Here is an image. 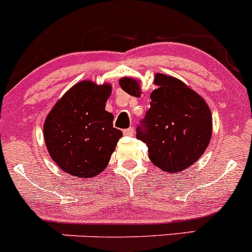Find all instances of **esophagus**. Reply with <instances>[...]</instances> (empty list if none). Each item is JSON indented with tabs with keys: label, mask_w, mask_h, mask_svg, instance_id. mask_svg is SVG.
<instances>
[{
	"label": "esophagus",
	"mask_w": 252,
	"mask_h": 252,
	"mask_svg": "<svg viewBox=\"0 0 252 252\" xmlns=\"http://www.w3.org/2000/svg\"><path fill=\"white\" fill-rule=\"evenodd\" d=\"M134 133H135L134 128H128V129H126V130L123 131L124 135H126V136H133Z\"/></svg>",
	"instance_id": "34e87169"
}]
</instances>
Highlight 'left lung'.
<instances>
[{
    "label": "left lung",
    "instance_id": "obj_1",
    "mask_svg": "<svg viewBox=\"0 0 252 252\" xmlns=\"http://www.w3.org/2000/svg\"><path fill=\"white\" fill-rule=\"evenodd\" d=\"M155 89L145 116V129L136 139L145 142L155 166L168 173H179L204 155L212 136V114L206 101L179 79L155 74ZM129 95L139 97L140 83L134 78L119 79Z\"/></svg>",
    "mask_w": 252,
    "mask_h": 252
}]
</instances>
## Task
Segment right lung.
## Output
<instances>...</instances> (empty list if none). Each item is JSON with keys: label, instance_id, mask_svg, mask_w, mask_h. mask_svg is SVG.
<instances>
[{"label": "right lung", "instance_id": "obj_1", "mask_svg": "<svg viewBox=\"0 0 252 252\" xmlns=\"http://www.w3.org/2000/svg\"><path fill=\"white\" fill-rule=\"evenodd\" d=\"M111 84L83 80L73 85L47 114L44 139L51 158L65 173L93 178L103 172L123 136L105 110Z\"/></svg>", "mask_w": 252, "mask_h": 252}]
</instances>
